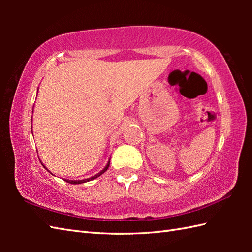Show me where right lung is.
Listing matches in <instances>:
<instances>
[{
  "label": "right lung",
  "mask_w": 252,
  "mask_h": 252,
  "mask_svg": "<svg viewBox=\"0 0 252 252\" xmlns=\"http://www.w3.org/2000/svg\"><path fill=\"white\" fill-rule=\"evenodd\" d=\"M41 163H42V162H41ZM109 164H110V159L108 160V162H107L106 167H105L103 170H101L100 172H98L97 174H95L94 176H91V178H89V179H85V180H74V181H73V180H66V179H63V180H65L66 182H68V183H70V184H82V183H85V182L92 181V180H94V179H96V178H98L99 175H101L104 172H106L107 169L109 168ZM42 165H43V167H44L43 163H42ZM44 168H45V167H44ZM45 169L47 170V168H45ZM47 171H49V170H47ZM49 172H50V171H49ZM50 173H51V172H50ZM51 174H52V173H51Z\"/></svg>",
  "instance_id": "right-lung-1"
}]
</instances>
